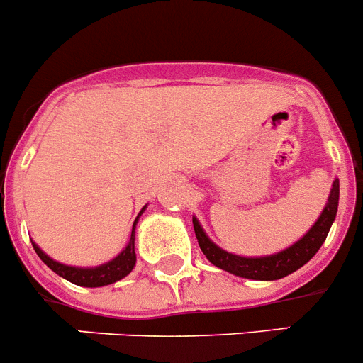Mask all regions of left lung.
I'll list each match as a JSON object with an SVG mask.
<instances>
[{"mask_svg":"<svg viewBox=\"0 0 363 363\" xmlns=\"http://www.w3.org/2000/svg\"><path fill=\"white\" fill-rule=\"evenodd\" d=\"M337 206H339V181L335 179L332 193H330L328 203H326L325 211L321 213L319 220L314 223V227L300 241L294 242L293 246H289L284 252L277 253V255L269 257H255V259H250V257H239L218 248L203 234L202 227L196 221V218H193V228H195V235L199 239L200 250L203 252V255L209 259V262H213L220 269L228 271L232 275L242 277V279L279 280L291 275L296 269H300L303 264H307L318 253V250L321 248L326 235H328L333 220H335Z\"/></svg>","mask_w":363,"mask_h":363,"instance_id":"1","label":"left lung"}]
</instances>
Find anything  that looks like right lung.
Here are the masks:
<instances>
[{"instance_id":"1","label":"right lung","mask_w":363,"mask_h":363,"mask_svg":"<svg viewBox=\"0 0 363 363\" xmlns=\"http://www.w3.org/2000/svg\"><path fill=\"white\" fill-rule=\"evenodd\" d=\"M143 213V209H142ZM142 213L138 214V218L142 216ZM138 218L135 220L138 221ZM135 225H133V232H131V239H129V245L125 246L124 252L121 253L118 257H115L111 262L103 264L99 267H90V269H83V267H72V266H65V264H60L56 260L49 259L40 248L33 242V248L37 252V255L40 257L42 262L45 266L51 267L55 271L56 275L63 277L69 282L76 284V286H83V287H103L108 286V284H113L117 280L124 279L125 275H129L135 267L136 262V253H135Z\"/></svg>"}]
</instances>
